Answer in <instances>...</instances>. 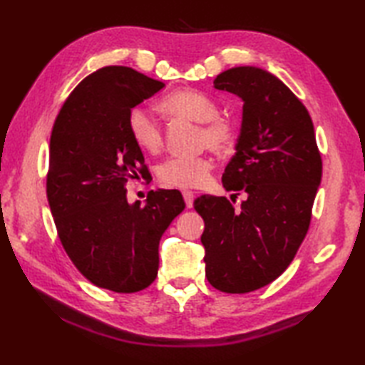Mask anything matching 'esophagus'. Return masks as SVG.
Segmentation results:
<instances>
[{
  "label": "esophagus",
  "instance_id": "obj_1",
  "mask_svg": "<svg viewBox=\"0 0 365 365\" xmlns=\"http://www.w3.org/2000/svg\"><path fill=\"white\" fill-rule=\"evenodd\" d=\"M183 199L185 204H187V208H191L192 202H195V195L191 191H183Z\"/></svg>",
  "mask_w": 365,
  "mask_h": 365
}]
</instances>
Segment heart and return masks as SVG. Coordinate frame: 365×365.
I'll return each instance as SVG.
<instances>
[{
	"mask_svg": "<svg viewBox=\"0 0 365 365\" xmlns=\"http://www.w3.org/2000/svg\"><path fill=\"white\" fill-rule=\"evenodd\" d=\"M163 111L170 118L185 119L199 125V144L215 152H229L235 144L234 123L220 115V106L212 97L196 89H178L161 100ZM128 131L135 144L149 153H158L163 133L158 120L143 106L128 113ZM213 163L204 157H173L158 169L161 183L175 188H200L210 178Z\"/></svg>",
	"mask_w": 365,
	"mask_h": 365,
	"instance_id": "obj_1",
	"label": "heart"
}]
</instances>
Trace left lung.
<instances>
[{
	"instance_id": "obj_1",
	"label": "left lung",
	"mask_w": 365,
	"mask_h": 365,
	"mask_svg": "<svg viewBox=\"0 0 365 365\" xmlns=\"http://www.w3.org/2000/svg\"><path fill=\"white\" fill-rule=\"evenodd\" d=\"M213 84L243 100L242 130L222 185L247 197L240 208L226 197L195 200L205 222V276L221 292L247 293L281 276L304 240L322 157L306 106L274 75L234 67Z\"/></svg>"
}]
</instances>
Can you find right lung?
Here are the masks:
<instances>
[{
    "label": "right lung",
    "mask_w": 365,
    "mask_h": 365,
    "mask_svg": "<svg viewBox=\"0 0 365 365\" xmlns=\"http://www.w3.org/2000/svg\"><path fill=\"white\" fill-rule=\"evenodd\" d=\"M165 84L130 67L86 76L64 102L50 138L46 197L58 237L80 273L100 289L135 293L158 273L160 238L185 208L177 190L128 204V180L147 173L128 113Z\"/></svg>",
    "instance_id": "1"
}]
</instances>
